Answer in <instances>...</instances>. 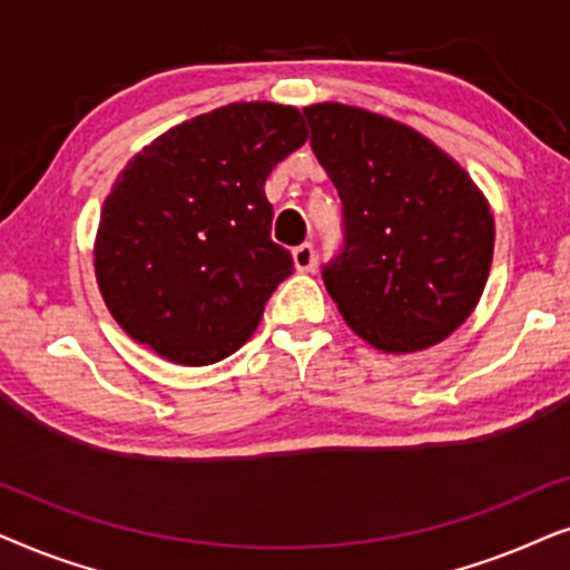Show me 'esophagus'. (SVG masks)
Masks as SVG:
<instances>
[{"instance_id":"esophagus-1","label":"esophagus","mask_w":570,"mask_h":570,"mask_svg":"<svg viewBox=\"0 0 570 570\" xmlns=\"http://www.w3.org/2000/svg\"><path fill=\"white\" fill-rule=\"evenodd\" d=\"M293 264L298 272H311L316 264V252L311 244H301L293 248Z\"/></svg>"}]
</instances>
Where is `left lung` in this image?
<instances>
[{"mask_svg":"<svg viewBox=\"0 0 570 570\" xmlns=\"http://www.w3.org/2000/svg\"><path fill=\"white\" fill-rule=\"evenodd\" d=\"M345 209L347 246L324 272L342 318L381 353H417L482 298L495 223L472 176L407 124L345 104L303 108Z\"/></svg>","mask_w":570,"mask_h":570,"instance_id":"left-lung-1","label":"left lung"}]
</instances>
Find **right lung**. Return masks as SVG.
<instances>
[{
    "label": "right lung",
    "mask_w": 570,
    "mask_h": 570,
    "mask_svg": "<svg viewBox=\"0 0 570 570\" xmlns=\"http://www.w3.org/2000/svg\"><path fill=\"white\" fill-rule=\"evenodd\" d=\"M295 106L240 100L176 124L121 168L92 244L108 314L176 365L236 353L293 272L264 181L306 142Z\"/></svg>",
    "instance_id": "obj_1"
}]
</instances>
